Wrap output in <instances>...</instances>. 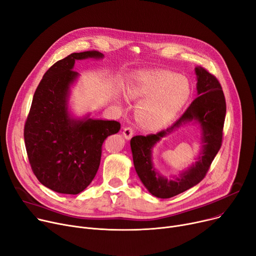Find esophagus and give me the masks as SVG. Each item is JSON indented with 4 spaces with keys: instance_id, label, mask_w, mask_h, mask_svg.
<instances>
[{
    "instance_id": "esophagus-1",
    "label": "esophagus",
    "mask_w": 256,
    "mask_h": 256,
    "mask_svg": "<svg viewBox=\"0 0 256 256\" xmlns=\"http://www.w3.org/2000/svg\"><path fill=\"white\" fill-rule=\"evenodd\" d=\"M133 133H134V130L131 127H126L123 130V135L126 140H130L133 136Z\"/></svg>"
}]
</instances>
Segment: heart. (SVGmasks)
<instances>
[{
    "label": "heart",
    "instance_id": "1",
    "mask_svg": "<svg viewBox=\"0 0 256 256\" xmlns=\"http://www.w3.org/2000/svg\"><path fill=\"white\" fill-rule=\"evenodd\" d=\"M130 99H144L136 120L146 130H159L181 112L191 95L189 80L170 71H144L134 74L126 84Z\"/></svg>",
    "mask_w": 256,
    "mask_h": 256
}]
</instances>
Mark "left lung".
Masks as SVG:
<instances>
[{"instance_id": "obj_1", "label": "left lung", "mask_w": 256, "mask_h": 256, "mask_svg": "<svg viewBox=\"0 0 256 256\" xmlns=\"http://www.w3.org/2000/svg\"><path fill=\"white\" fill-rule=\"evenodd\" d=\"M198 97L170 128L156 134L136 135L131 138L135 170L148 191L158 198H170L193 186L206 176L211 163L220 150L222 131L226 112V103L218 80L202 67H195ZM198 122L202 129V150L194 164L178 177L166 179L158 174L152 161L154 146L178 128L186 124Z\"/></svg>"}]
</instances>
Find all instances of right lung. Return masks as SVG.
Instances as JSON below:
<instances>
[{
    "instance_id": "1",
    "label": "right lung",
    "mask_w": 256,
    "mask_h": 256,
    "mask_svg": "<svg viewBox=\"0 0 256 256\" xmlns=\"http://www.w3.org/2000/svg\"><path fill=\"white\" fill-rule=\"evenodd\" d=\"M97 50L73 52L54 63L41 80L24 124V144L38 181L52 191L78 194L95 178L102 144L121 125L116 121L74 118L68 108L70 88L80 74L76 60L102 58Z\"/></svg>"
}]
</instances>
